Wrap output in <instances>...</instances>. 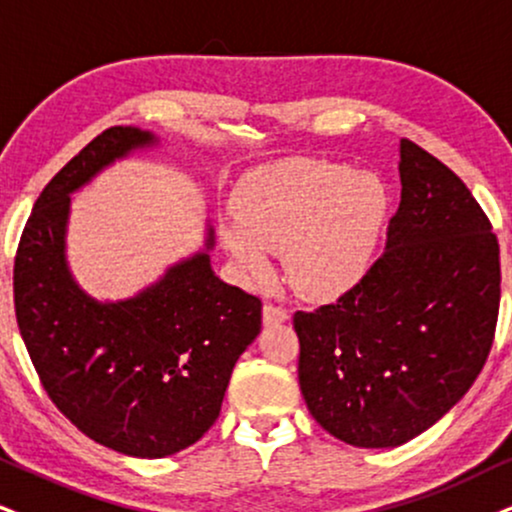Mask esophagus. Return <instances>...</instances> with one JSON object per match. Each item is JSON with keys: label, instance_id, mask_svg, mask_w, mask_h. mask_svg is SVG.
I'll return each mask as SVG.
<instances>
[{"label": "esophagus", "instance_id": "34e87169", "mask_svg": "<svg viewBox=\"0 0 512 512\" xmlns=\"http://www.w3.org/2000/svg\"><path fill=\"white\" fill-rule=\"evenodd\" d=\"M288 319H290L288 309L276 307V304H264V309H262L264 326H274V323H283V321H288Z\"/></svg>", "mask_w": 512, "mask_h": 512}]
</instances>
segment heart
<instances>
[{
	"label": "heart",
	"instance_id": "heart-1",
	"mask_svg": "<svg viewBox=\"0 0 512 512\" xmlns=\"http://www.w3.org/2000/svg\"><path fill=\"white\" fill-rule=\"evenodd\" d=\"M387 217L375 174L328 160H288L255 172L236 198V217L219 222L222 245L250 278L269 274V252L297 293L331 300L371 267Z\"/></svg>",
	"mask_w": 512,
	"mask_h": 512
}]
</instances>
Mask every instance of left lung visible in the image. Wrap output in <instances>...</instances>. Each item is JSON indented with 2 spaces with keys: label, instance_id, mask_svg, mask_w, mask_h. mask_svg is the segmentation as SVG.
I'll use <instances>...</instances> for the list:
<instances>
[{
  "label": "left lung",
  "instance_id": "8db88e82",
  "mask_svg": "<svg viewBox=\"0 0 512 512\" xmlns=\"http://www.w3.org/2000/svg\"><path fill=\"white\" fill-rule=\"evenodd\" d=\"M399 177L383 255L338 302L293 316L309 413L361 449L409 442L470 390L501 302L498 241L468 186L409 139Z\"/></svg>",
  "mask_w": 512,
  "mask_h": 512
}]
</instances>
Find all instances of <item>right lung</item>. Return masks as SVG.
Masks as SVG:
<instances>
[{
	"label": "right lung",
	"mask_w": 512,
	"mask_h": 512,
	"mask_svg": "<svg viewBox=\"0 0 512 512\" xmlns=\"http://www.w3.org/2000/svg\"><path fill=\"white\" fill-rule=\"evenodd\" d=\"M155 144L139 127L89 141L44 186L14 262L18 331L49 399L89 439L137 458L177 454L212 428L231 371L262 328L260 297L212 271V226L205 250L127 300L99 302L70 274V196Z\"/></svg>",
	"instance_id": "add662e5"
}]
</instances>
